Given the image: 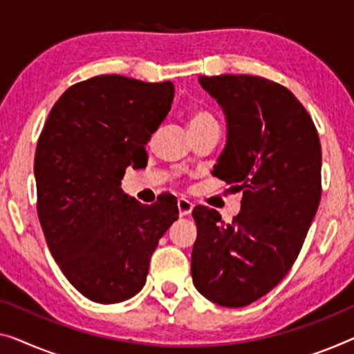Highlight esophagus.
<instances>
[{
  "label": "esophagus",
  "mask_w": 354,
  "mask_h": 354,
  "mask_svg": "<svg viewBox=\"0 0 354 354\" xmlns=\"http://www.w3.org/2000/svg\"><path fill=\"white\" fill-rule=\"evenodd\" d=\"M194 205L189 202L187 198H178V209H179V216H189L192 213Z\"/></svg>",
  "instance_id": "esophagus-1"
}]
</instances>
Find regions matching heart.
Masks as SVG:
<instances>
[{
    "label": "heart",
    "instance_id": "heart-1",
    "mask_svg": "<svg viewBox=\"0 0 354 354\" xmlns=\"http://www.w3.org/2000/svg\"><path fill=\"white\" fill-rule=\"evenodd\" d=\"M208 122H214L213 115L205 113V111H194V113L189 115V127L192 129H197V127H202Z\"/></svg>",
    "mask_w": 354,
    "mask_h": 354
}]
</instances>
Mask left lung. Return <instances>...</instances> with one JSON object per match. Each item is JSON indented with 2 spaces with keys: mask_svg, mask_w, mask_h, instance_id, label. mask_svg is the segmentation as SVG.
I'll return each mask as SVG.
<instances>
[{
  "mask_svg": "<svg viewBox=\"0 0 354 354\" xmlns=\"http://www.w3.org/2000/svg\"><path fill=\"white\" fill-rule=\"evenodd\" d=\"M223 108L227 143L213 175L243 192L230 224L195 207L192 281L223 307H245L291 270L321 200V145L312 118L286 87L261 76H200Z\"/></svg>",
  "mask_w": 354,
  "mask_h": 354,
  "instance_id": "1",
  "label": "left lung"
}]
</instances>
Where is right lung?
I'll return each instance as SVG.
<instances>
[{"label":"right lung","mask_w":354,"mask_h":354,"mask_svg":"<svg viewBox=\"0 0 354 354\" xmlns=\"http://www.w3.org/2000/svg\"><path fill=\"white\" fill-rule=\"evenodd\" d=\"M173 82L103 75L57 100L35 154L38 216L63 275L87 299L118 304L143 289L159 240L178 219L171 197L143 205L120 187L167 118Z\"/></svg>","instance_id":"obj_1"}]
</instances>
